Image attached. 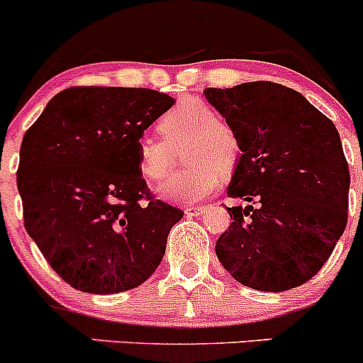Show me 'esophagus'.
<instances>
[{
  "label": "esophagus",
  "mask_w": 363,
  "mask_h": 363,
  "mask_svg": "<svg viewBox=\"0 0 363 363\" xmlns=\"http://www.w3.org/2000/svg\"><path fill=\"white\" fill-rule=\"evenodd\" d=\"M184 212L186 216H196L199 218V216H202L205 212V207H202V205H189V207L184 208Z\"/></svg>",
  "instance_id": "34e87169"
}]
</instances>
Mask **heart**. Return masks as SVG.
I'll return each mask as SVG.
<instances>
[{"mask_svg": "<svg viewBox=\"0 0 363 363\" xmlns=\"http://www.w3.org/2000/svg\"><path fill=\"white\" fill-rule=\"evenodd\" d=\"M163 140L142 138L137 152L138 174L158 182L174 164V151L181 149L188 170L179 172L158 188L163 200L193 203L211 195L221 181V170L230 172L240 156V138L230 124L214 119L203 101L191 100L175 105L158 121Z\"/></svg>", "mask_w": 363, "mask_h": 363, "instance_id": "obj_1", "label": "heart"}]
</instances>
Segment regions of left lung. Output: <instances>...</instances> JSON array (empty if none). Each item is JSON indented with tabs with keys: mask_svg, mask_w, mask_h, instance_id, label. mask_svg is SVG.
Here are the masks:
<instances>
[{
	"mask_svg": "<svg viewBox=\"0 0 363 363\" xmlns=\"http://www.w3.org/2000/svg\"><path fill=\"white\" fill-rule=\"evenodd\" d=\"M240 138L228 232L216 242L226 272L259 291H286L325 265L347 223L350 170L337 128L295 89L258 80L207 87Z\"/></svg>",
	"mask_w": 363,
	"mask_h": 363,
	"instance_id": "8db88e82",
	"label": "left lung"
}]
</instances>
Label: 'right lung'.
<instances>
[{
  "mask_svg": "<svg viewBox=\"0 0 363 363\" xmlns=\"http://www.w3.org/2000/svg\"><path fill=\"white\" fill-rule=\"evenodd\" d=\"M174 104L142 87H69L26 131L17 170L24 226L75 290H131L163 259L184 212L151 196L137 152Z\"/></svg>",
  "mask_w": 363,
  "mask_h": 363,
  "instance_id": "obj_1",
  "label": "right lung"
}]
</instances>
